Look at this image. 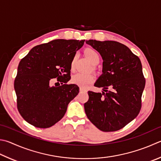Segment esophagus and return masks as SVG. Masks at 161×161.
<instances>
[{"label": "esophagus", "instance_id": "esophagus-1", "mask_svg": "<svg viewBox=\"0 0 161 161\" xmlns=\"http://www.w3.org/2000/svg\"><path fill=\"white\" fill-rule=\"evenodd\" d=\"M80 92H84V91H86V89L83 88V87H80Z\"/></svg>", "mask_w": 161, "mask_h": 161}]
</instances>
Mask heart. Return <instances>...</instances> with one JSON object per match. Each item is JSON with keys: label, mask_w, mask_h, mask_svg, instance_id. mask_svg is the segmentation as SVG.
Instances as JSON below:
<instances>
[{"label": "heart", "mask_w": 161, "mask_h": 161, "mask_svg": "<svg viewBox=\"0 0 161 161\" xmlns=\"http://www.w3.org/2000/svg\"><path fill=\"white\" fill-rule=\"evenodd\" d=\"M85 55L88 60L90 61L92 64L95 63L100 60V56L98 52L95 51L94 49L92 48H87L85 51ZM76 56L72 58L71 61V67L73 68L74 64L75 62ZM93 81V76L91 74H87V73H82V72H77L72 75V82L78 86H86L87 84L92 83Z\"/></svg>", "instance_id": "obj_1"}]
</instances>
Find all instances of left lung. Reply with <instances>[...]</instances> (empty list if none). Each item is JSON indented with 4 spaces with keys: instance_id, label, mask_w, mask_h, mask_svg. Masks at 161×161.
<instances>
[{
    "instance_id": "1",
    "label": "left lung",
    "mask_w": 161,
    "mask_h": 161,
    "mask_svg": "<svg viewBox=\"0 0 161 161\" xmlns=\"http://www.w3.org/2000/svg\"><path fill=\"white\" fill-rule=\"evenodd\" d=\"M103 59L102 75L94 86L102 93L88 92L84 110L89 120L103 131L124 127L138 115L145 79L139 58L122 43L114 41H86Z\"/></svg>"
}]
</instances>
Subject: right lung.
<instances>
[{"mask_svg":"<svg viewBox=\"0 0 161 161\" xmlns=\"http://www.w3.org/2000/svg\"><path fill=\"white\" fill-rule=\"evenodd\" d=\"M84 41H51L34 46L20 60L14 87L17 109L28 123L48 128L65 115L80 89L76 84L66 83L71 78V61ZM53 78L62 85L52 86Z\"/></svg>","mask_w":161,"mask_h":161,"instance_id":"obj_1","label":"right lung"}]
</instances>
